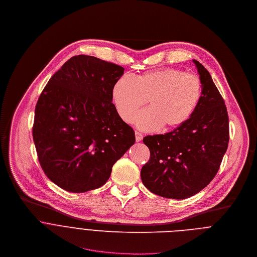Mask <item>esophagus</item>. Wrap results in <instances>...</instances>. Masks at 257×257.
I'll return each mask as SVG.
<instances>
[{"label": "esophagus", "instance_id": "esophagus-1", "mask_svg": "<svg viewBox=\"0 0 257 257\" xmlns=\"http://www.w3.org/2000/svg\"><path fill=\"white\" fill-rule=\"evenodd\" d=\"M135 135H136V141H137V142H141V141L143 140V135H142L141 133L136 132Z\"/></svg>", "mask_w": 257, "mask_h": 257}]
</instances>
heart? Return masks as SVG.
<instances>
[{"label":"heart","mask_w":257,"mask_h":257,"mask_svg":"<svg viewBox=\"0 0 257 257\" xmlns=\"http://www.w3.org/2000/svg\"><path fill=\"white\" fill-rule=\"evenodd\" d=\"M119 117L134 121L136 111L144 105L149 108L135 119L142 131H172L183 125L193 114L201 98V82L193 74L175 68H163L141 74L134 79L121 76L111 91Z\"/></svg>","instance_id":"b5f03b06"}]
</instances>
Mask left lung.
I'll return each instance as SVG.
<instances>
[{
  "label": "left lung",
  "instance_id": "8db88e82",
  "mask_svg": "<svg viewBox=\"0 0 257 257\" xmlns=\"http://www.w3.org/2000/svg\"><path fill=\"white\" fill-rule=\"evenodd\" d=\"M201 82V98L191 117L164 135L147 136L150 159L141 170L144 185L153 193L183 199L206 187L216 176L229 143L225 101L213 79L193 60Z\"/></svg>",
  "mask_w": 257,
  "mask_h": 257
}]
</instances>
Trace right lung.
<instances>
[{"label":"right lung","mask_w":257,"mask_h":257,"mask_svg":"<svg viewBox=\"0 0 257 257\" xmlns=\"http://www.w3.org/2000/svg\"><path fill=\"white\" fill-rule=\"evenodd\" d=\"M123 71L95 57L75 56L41 92L33 141L43 172L61 188L71 192L99 188L135 144L134 130L112 103V87Z\"/></svg>","instance_id":"right-lung-1"}]
</instances>
